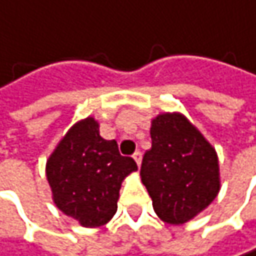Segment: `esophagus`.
Returning a JSON list of instances; mask_svg holds the SVG:
<instances>
[{
    "mask_svg": "<svg viewBox=\"0 0 256 256\" xmlns=\"http://www.w3.org/2000/svg\"><path fill=\"white\" fill-rule=\"evenodd\" d=\"M134 159H135V162H136V164H138V166H140V165H141V162H142V153H141L140 150H138V152H135V153H134Z\"/></svg>",
    "mask_w": 256,
    "mask_h": 256,
    "instance_id": "obj_1",
    "label": "esophagus"
}]
</instances>
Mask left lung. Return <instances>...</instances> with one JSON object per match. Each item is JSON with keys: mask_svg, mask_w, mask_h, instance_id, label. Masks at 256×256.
<instances>
[{"mask_svg": "<svg viewBox=\"0 0 256 256\" xmlns=\"http://www.w3.org/2000/svg\"><path fill=\"white\" fill-rule=\"evenodd\" d=\"M152 148L141 165L158 216L172 225L190 220L219 192L214 148L182 114H162L152 122Z\"/></svg>", "mask_w": 256, "mask_h": 256, "instance_id": "1", "label": "left lung"}]
</instances>
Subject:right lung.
Listing matches in <instances>:
<instances>
[{"mask_svg":"<svg viewBox=\"0 0 256 256\" xmlns=\"http://www.w3.org/2000/svg\"><path fill=\"white\" fill-rule=\"evenodd\" d=\"M115 140H103L92 118L76 122L48 160L46 176L56 207L80 225H104L116 212L122 178L136 171Z\"/></svg>","mask_w":256,"mask_h":256,"instance_id":"1","label":"right lung"}]
</instances>
